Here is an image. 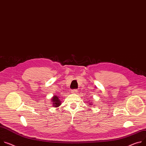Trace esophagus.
<instances>
[{
  "instance_id": "esophagus-1",
  "label": "esophagus",
  "mask_w": 146,
  "mask_h": 146,
  "mask_svg": "<svg viewBox=\"0 0 146 146\" xmlns=\"http://www.w3.org/2000/svg\"><path fill=\"white\" fill-rule=\"evenodd\" d=\"M77 92L78 91H77V90H72L70 91V92H71V93H72V94H76V93H77Z\"/></svg>"
}]
</instances>
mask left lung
Masks as SVG:
<instances>
[{"label": "left lung", "instance_id": "8db88e82", "mask_svg": "<svg viewBox=\"0 0 146 146\" xmlns=\"http://www.w3.org/2000/svg\"><path fill=\"white\" fill-rule=\"evenodd\" d=\"M88 104H89V105H93V104H92V102H89Z\"/></svg>", "mask_w": 146, "mask_h": 146}]
</instances>
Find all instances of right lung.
I'll use <instances>...</instances> for the list:
<instances>
[{"label": "right lung", "mask_w": 146, "mask_h": 146, "mask_svg": "<svg viewBox=\"0 0 146 146\" xmlns=\"http://www.w3.org/2000/svg\"><path fill=\"white\" fill-rule=\"evenodd\" d=\"M50 100H51L52 105L54 108H57L61 105L62 101H60V98L59 97H58V96H55V95Z\"/></svg>", "instance_id": "obj_1"}]
</instances>
